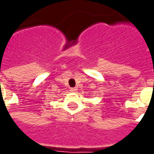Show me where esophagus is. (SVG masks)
I'll return each instance as SVG.
<instances>
[{
    "mask_svg": "<svg viewBox=\"0 0 154 154\" xmlns=\"http://www.w3.org/2000/svg\"><path fill=\"white\" fill-rule=\"evenodd\" d=\"M70 91L72 92V93H77V88H71V89H70Z\"/></svg>",
    "mask_w": 154,
    "mask_h": 154,
    "instance_id": "esophagus-1",
    "label": "esophagus"
}]
</instances>
